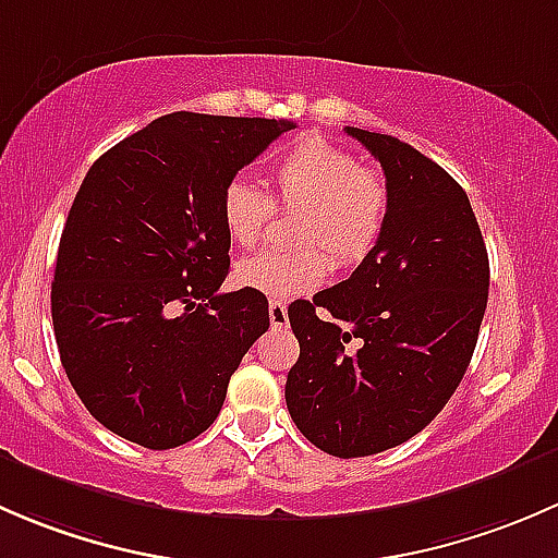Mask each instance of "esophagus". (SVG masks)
Wrapping results in <instances>:
<instances>
[{"label":"esophagus","instance_id":"esophagus-1","mask_svg":"<svg viewBox=\"0 0 558 558\" xmlns=\"http://www.w3.org/2000/svg\"><path fill=\"white\" fill-rule=\"evenodd\" d=\"M286 320H289V307H286V302H278V300L269 302V324L286 326Z\"/></svg>","mask_w":558,"mask_h":558}]
</instances>
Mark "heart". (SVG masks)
I'll return each instance as SVG.
<instances>
[{
  "mask_svg": "<svg viewBox=\"0 0 558 558\" xmlns=\"http://www.w3.org/2000/svg\"><path fill=\"white\" fill-rule=\"evenodd\" d=\"M272 199L280 207H302L296 223L300 251H264L238 264V283L269 300L307 294L329 272V257L340 267L364 262L384 238L391 191L384 172L356 165L351 150L324 134H302L286 145L269 167ZM251 180L234 178L221 191V221L240 247L262 243L275 205Z\"/></svg>",
  "mask_w": 558,
  "mask_h": 558,
  "instance_id": "heart-1",
  "label": "heart"
}]
</instances>
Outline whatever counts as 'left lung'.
<instances>
[{
	"label": "left lung",
	"mask_w": 558,
	"mask_h": 558,
	"mask_svg": "<svg viewBox=\"0 0 558 558\" xmlns=\"http://www.w3.org/2000/svg\"><path fill=\"white\" fill-rule=\"evenodd\" d=\"M391 191L384 238L353 275L289 305L300 359L286 404L340 459L402 446L446 408L470 367L488 302V253L466 191L391 137L345 126Z\"/></svg>",
	"instance_id": "8db88e82"
}]
</instances>
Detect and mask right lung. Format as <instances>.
<instances>
[{
    "label": "right lung",
    "mask_w": 558,
    "mask_h": 558,
    "mask_svg": "<svg viewBox=\"0 0 558 558\" xmlns=\"http://www.w3.org/2000/svg\"><path fill=\"white\" fill-rule=\"evenodd\" d=\"M275 118L170 112L83 178L56 256L61 367L118 437L167 451L221 413L229 378L269 329L267 296L221 294V191L280 134Z\"/></svg>",
    "instance_id": "obj_1"
}]
</instances>
